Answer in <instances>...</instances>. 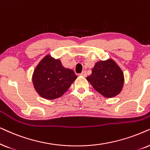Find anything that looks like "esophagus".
Returning <instances> with one entry per match:
<instances>
[{
	"label": "esophagus",
	"mask_w": 150,
	"mask_h": 150,
	"mask_svg": "<svg viewBox=\"0 0 150 150\" xmlns=\"http://www.w3.org/2000/svg\"><path fill=\"white\" fill-rule=\"evenodd\" d=\"M80 75H81V76H83V77H86V71H83L80 73Z\"/></svg>",
	"instance_id": "34e87169"
}]
</instances>
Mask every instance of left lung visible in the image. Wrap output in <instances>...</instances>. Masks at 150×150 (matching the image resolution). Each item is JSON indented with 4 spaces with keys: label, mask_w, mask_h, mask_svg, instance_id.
<instances>
[{
    "label": "left lung",
    "mask_w": 150,
    "mask_h": 150,
    "mask_svg": "<svg viewBox=\"0 0 150 150\" xmlns=\"http://www.w3.org/2000/svg\"><path fill=\"white\" fill-rule=\"evenodd\" d=\"M86 79L95 91L108 98L119 95L124 83L122 70L112 59L96 62Z\"/></svg>",
    "instance_id": "8db88e82"
}]
</instances>
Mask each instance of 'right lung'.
Segmentation results:
<instances>
[{"instance_id": "right-lung-1", "label": "right lung", "mask_w": 150, "mask_h": 150, "mask_svg": "<svg viewBox=\"0 0 150 150\" xmlns=\"http://www.w3.org/2000/svg\"><path fill=\"white\" fill-rule=\"evenodd\" d=\"M77 77L73 70L63 67L59 59L47 55L35 67L32 81L40 97L52 100L62 97Z\"/></svg>"}]
</instances>
